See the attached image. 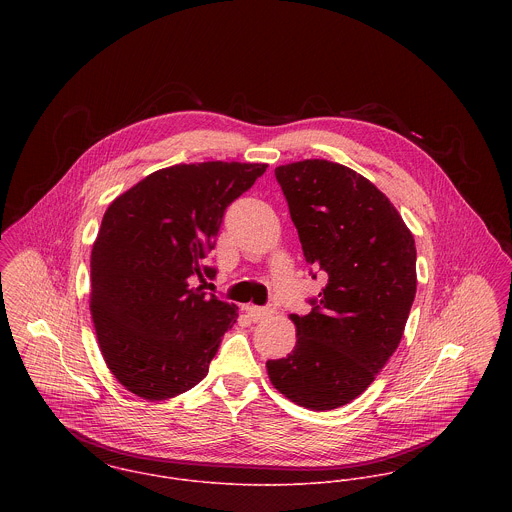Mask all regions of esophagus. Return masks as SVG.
I'll list each match as a JSON object with an SVG mask.
<instances>
[{"instance_id":"1","label":"esophagus","mask_w":512,"mask_h":512,"mask_svg":"<svg viewBox=\"0 0 512 512\" xmlns=\"http://www.w3.org/2000/svg\"><path fill=\"white\" fill-rule=\"evenodd\" d=\"M246 311H248V315H250V319H252L254 323H260V321L272 317V313H274L272 307H258V305H248Z\"/></svg>"}]
</instances>
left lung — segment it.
Returning a JSON list of instances; mask_svg holds the SVG:
<instances>
[{"label": "left lung", "instance_id": "left-lung-1", "mask_svg": "<svg viewBox=\"0 0 512 512\" xmlns=\"http://www.w3.org/2000/svg\"><path fill=\"white\" fill-rule=\"evenodd\" d=\"M276 179L305 262L327 286L307 315H292L295 347L266 363L268 376L295 404L333 410L363 394L396 351L416 297V244L388 197L345 165L295 161Z\"/></svg>", "mask_w": 512, "mask_h": 512}]
</instances>
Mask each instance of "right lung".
<instances>
[{
  "instance_id": "obj_1",
  "label": "right lung",
  "mask_w": 512,
  "mask_h": 512,
  "mask_svg": "<svg viewBox=\"0 0 512 512\" xmlns=\"http://www.w3.org/2000/svg\"><path fill=\"white\" fill-rule=\"evenodd\" d=\"M266 167L173 165L106 209L90 256V311L106 365L136 396L167 400L207 376L238 307L189 282L217 276L205 258L224 211Z\"/></svg>"
}]
</instances>
